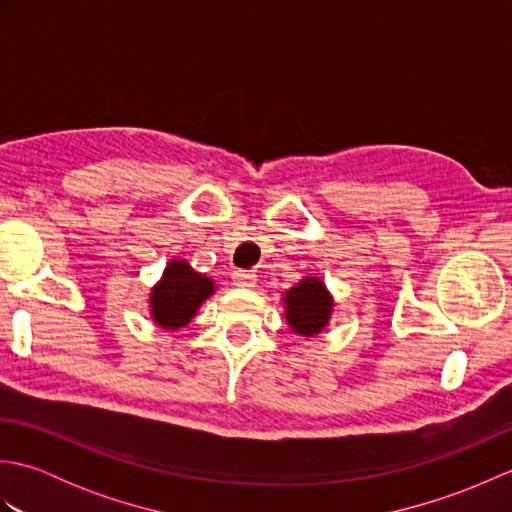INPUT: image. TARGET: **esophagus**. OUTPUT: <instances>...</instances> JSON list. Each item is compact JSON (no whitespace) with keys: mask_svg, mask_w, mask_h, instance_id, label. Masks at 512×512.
I'll return each instance as SVG.
<instances>
[{"mask_svg":"<svg viewBox=\"0 0 512 512\" xmlns=\"http://www.w3.org/2000/svg\"><path fill=\"white\" fill-rule=\"evenodd\" d=\"M233 284L239 286V288H255L257 275L253 273V270H235Z\"/></svg>","mask_w":512,"mask_h":512,"instance_id":"34e87169","label":"esophagus"}]
</instances>
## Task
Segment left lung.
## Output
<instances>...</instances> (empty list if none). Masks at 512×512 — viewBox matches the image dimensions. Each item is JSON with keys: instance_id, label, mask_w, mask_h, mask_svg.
<instances>
[{"instance_id": "8db88e82", "label": "left lung", "mask_w": 512, "mask_h": 512, "mask_svg": "<svg viewBox=\"0 0 512 512\" xmlns=\"http://www.w3.org/2000/svg\"><path fill=\"white\" fill-rule=\"evenodd\" d=\"M286 321L301 336H317L330 321L334 301L319 277L301 279L286 295Z\"/></svg>"}]
</instances>
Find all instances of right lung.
Listing matches in <instances>:
<instances>
[{"label": "right lung", "mask_w": 512, "mask_h": 512, "mask_svg": "<svg viewBox=\"0 0 512 512\" xmlns=\"http://www.w3.org/2000/svg\"><path fill=\"white\" fill-rule=\"evenodd\" d=\"M213 292V279L195 273L184 259H171L162 279L151 288V319L165 330L184 328Z\"/></svg>", "instance_id": "1"}]
</instances>
